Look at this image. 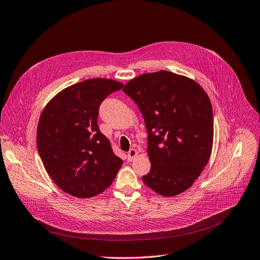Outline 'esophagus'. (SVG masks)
Here are the masks:
<instances>
[{
	"instance_id": "esophagus-1",
	"label": "esophagus",
	"mask_w": 260,
	"mask_h": 260,
	"mask_svg": "<svg viewBox=\"0 0 260 260\" xmlns=\"http://www.w3.org/2000/svg\"><path fill=\"white\" fill-rule=\"evenodd\" d=\"M138 155V152L135 150V149H130V151L128 152V157H127V159H128V161H132L133 159L136 157Z\"/></svg>"
}]
</instances>
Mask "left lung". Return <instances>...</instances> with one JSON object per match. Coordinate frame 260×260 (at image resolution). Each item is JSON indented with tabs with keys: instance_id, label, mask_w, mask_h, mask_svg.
Returning a JSON list of instances; mask_svg holds the SVG:
<instances>
[{
	"instance_id": "obj_1",
	"label": "left lung",
	"mask_w": 260,
	"mask_h": 260,
	"mask_svg": "<svg viewBox=\"0 0 260 260\" xmlns=\"http://www.w3.org/2000/svg\"><path fill=\"white\" fill-rule=\"evenodd\" d=\"M123 91L137 104L149 134L145 184L165 197L188 189L212 150L213 114L205 90L190 78L159 71L130 80Z\"/></svg>"
}]
</instances>
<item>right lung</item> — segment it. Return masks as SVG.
<instances>
[{"label": "right lung", "mask_w": 260, "mask_h": 260, "mask_svg": "<svg viewBox=\"0 0 260 260\" xmlns=\"http://www.w3.org/2000/svg\"><path fill=\"white\" fill-rule=\"evenodd\" d=\"M123 87L112 79L93 78L58 92L39 117L36 143L55 184L77 198L104 191L123 166L108 138L100 132V104Z\"/></svg>", "instance_id": "obj_1"}]
</instances>
